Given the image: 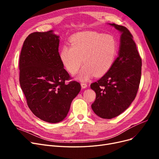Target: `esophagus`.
Listing matches in <instances>:
<instances>
[{"mask_svg":"<svg viewBox=\"0 0 159 159\" xmlns=\"http://www.w3.org/2000/svg\"><path fill=\"white\" fill-rule=\"evenodd\" d=\"M81 86L82 88H87L88 85L85 82H81Z\"/></svg>","mask_w":159,"mask_h":159,"instance_id":"1","label":"esophagus"}]
</instances>
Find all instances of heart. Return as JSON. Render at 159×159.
Listing matches in <instances>:
<instances>
[{
  "instance_id": "b5f03b06",
  "label": "heart",
  "mask_w": 159,
  "mask_h": 159,
  "mask_svg": "<svg viewBox=\"0 0 159 159\" xmlns=\"http://www.w3.org/2000/svg\"><path fill=\"white\" fill-rule=\"evenodd\" d=\"M71 46L64 45L60 57L65 68L71 74L76 73L84 63L85 65L77 75L80 80H88L93 76L101 77L113 66L118 50L114 37L103 33L86 31L70 39Z\"/></svg>"
}]
</instances>
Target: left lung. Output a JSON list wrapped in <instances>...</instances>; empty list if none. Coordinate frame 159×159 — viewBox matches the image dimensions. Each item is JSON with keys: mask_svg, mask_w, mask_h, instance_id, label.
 I'll return each instance as SVG.
<instances>
[{"mask_svg": "<svg viewBox=\"0 0 159 159\" xmlns=\"http://www.w3.org/2000/svg\"><path fill=\"white\" fill-rule=\"evenodd\" d=\"M109 24L122 33L119 56L110 70L90 86L96 93L91 108L97 115L107 119L123 113L135 98L142 66V59L130 31L123 26Z\"/></svg>", "mask_w": 159, "mask_h": 159, "instance_id": "obj_1", "label": "left lung"}]
</instances>
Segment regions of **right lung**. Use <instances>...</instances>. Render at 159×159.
Returning <instances> with one entry per match:
<instances>
[{
    "instance_id": "obj_1",
    "label": "right lung",
    "mask_w": 159,
    "mask_h": 159,
    "mask_svg": "<svg viewBox=\"0 0 159 159\" xmlns=\"http://www.w3.org/2000/svg\"><path fill=\"white\" fill-rule=\"evenodd\" d=\"M59 37L53 31L34 32L25 39L19 58V82L27 104L36 116L49 123L62 121L81 86L64 68Z\"/></svg>"
}]
</instances>
